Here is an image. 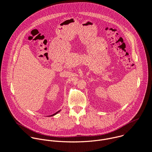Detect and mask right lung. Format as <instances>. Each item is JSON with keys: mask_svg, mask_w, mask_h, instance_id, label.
<instances>
[{"mask_svg": "<svg viewBox=\"0 0 152 152\" xmlns=\"http://www.w3.org/2000/svg\"><path fill=\"white\" fill-rule=\"evenodd\" d=\"M61 110H58V112H56V113H54V114H53V115H50V116H54V115H56V114H57V113H58V112H60V111H61Z\"/></svg>", "mask_w": 152, "mask_h": 152, "instance_id": "right-lung-1", "label": "right lung"}]
</instances>
